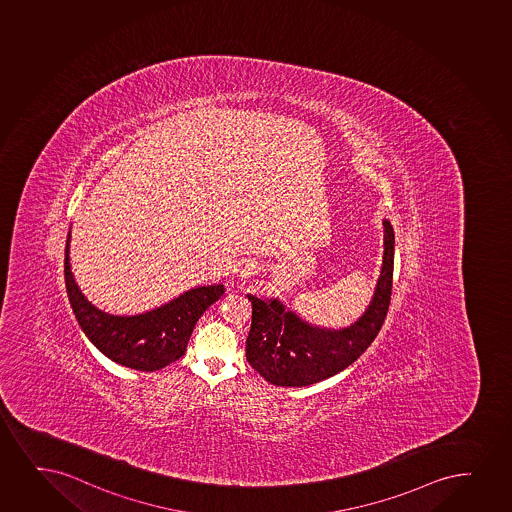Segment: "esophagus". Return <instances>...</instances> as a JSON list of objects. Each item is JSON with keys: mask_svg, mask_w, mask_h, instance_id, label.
Masks as SVG:
<instances>
[{"mask_svg": "<svg viewBox=\"0 0 512 512\" xmlns=\"http://www.w3.org/2000/svg\"><path fill=\"white\" fill-rule=\"evenodd\" d=\"M239 273L240 277H251L254 273V265H251V263H242V265L239 266Z\"/></svg>", "mask_w": 512, "mask_h": 512, "instance_id": "1", "label": "esophagus"}]
</instances>
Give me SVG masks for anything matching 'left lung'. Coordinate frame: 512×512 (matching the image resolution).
<instances>
[{
	"mask_svg": "<svg viewBox=\"0 0 512 512\" xmlns=\"http://www.w3.org/2000/svg\"><path fill=\"white\" fill-rule=\"evenodd\" d=\"M395 233L384 221V258L376 294L367 311L348 329L327 330L306 324L284 305L247 294L253 320L246 341L247 362L275 386L299 388L350 367L369 348L388 315L393 292Z\"/></svg>",
	"mask_w": 512,
	"mask_h": 512,
	"instance_id": "1",
	"label": "left lung"
}]
</instances>
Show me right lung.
<instances>
[{"label": "right lung", "mask_w": 512, "mask_h": 512, "mask_svg": "<svg viewBox=\"0 0 512 512\" xmlns=\"http://www.w3.org/2000/svg\"><path fill=\"white\" fill-rule=\"evenodd\" d=\"M69 240L71 232L65 246L64 275L72 311L91 343L124 367L154 372L176 362L187 350L197 320L225 292L221 284L204 285L142 315H109L88 303L72 279Z\"/></svg>", "instance_id": "add662e5"}]
</instances>
